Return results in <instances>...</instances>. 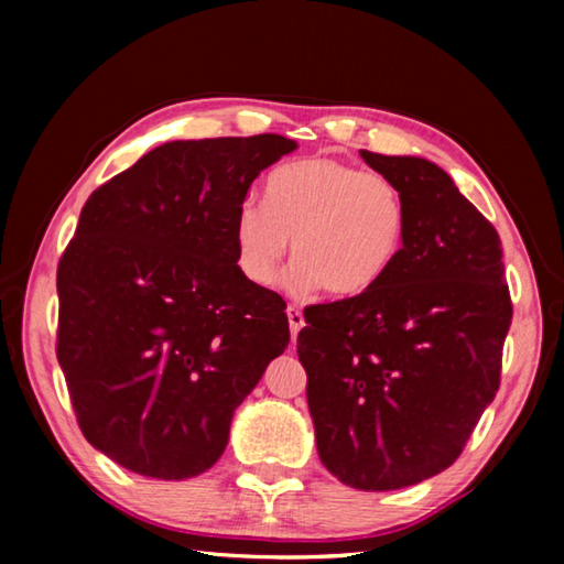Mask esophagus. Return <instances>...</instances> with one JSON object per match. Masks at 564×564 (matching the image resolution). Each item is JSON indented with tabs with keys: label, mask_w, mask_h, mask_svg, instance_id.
Returning <instances> with one entry per match:
<instances>
[{
	"label": "esophagus",
	"mask_w": 564,
	"mask_h": 564,
	"mask_svg": "<svg viewBox=\"0 0 564 564\" xmlns=\"http://www.w3.org/2000/svg\"><path fill=\"white\" fill-rule=\"evenodd\" d=\"M285 313H289V326H291V336L295 338L299 336V330L305 326V318H303V313H301V308L299 305H289V308H285Z\"/></svg>",
	"instance_id": "esophagus-1"
}]
</instances>
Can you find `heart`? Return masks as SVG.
I'll use <instances>...</instances> for the list:
<instances>
[{
  "label": "heart",
  "instance_id": "heart-1",
  "mask_svg": "<svg viewBox=\"0 0 564 564\" xmlns=\"http://www.w3.org/2000/svg\"><path fill=\"white\" fill-rule=\"evenodd\" d=\"M403 188L378 171L330 156L273 169L263 204L243 198L234 216L236 263L246 281L273 285L293 243L289 289L360 295L393 269L408 236Z\"/></svg>",
  "mask_w": 564,
  "mask_h": 564
}]
</instances>
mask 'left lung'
<instances>
[{
	"mask_svg": "<svg viewBox=\"0 0 564 564\" xmlns=\"http://www.w3.org/2000/svg\"><path fill=\"white\" fill-rule=\"evenodd\" d=\"M403 188L408 236L373 289L303 311L299 360L321 463L356 490L451 467L500 388L512 323L495 226L433 161L360 151Z\"/></svg>",
	"mask_w": 564,
	"mask_h": 564,
	"instance_id": "left-lung-1",
	"label": "left lung"
}]
</instances>
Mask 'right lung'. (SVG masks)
I'll return each instance as SVG.
<instances>
[{
	"label": "right lung",
	"instance_id": "1",
	"mask_svg": "<svg viewBox=\"0 0 564 564\" xmlns=\"http://www.w3.org/2000/svg\"><path fill=\"white\" fill-rule=\"evenodd\" d=\"M293 149L279 133L171 141L84 204L56 269V358L84 437L127 470H208L289 346L285 301L238 271L234 216Z\"/></svg>",
	"mask_w": 564,
	"mask_h": 564
}]
</instances>
